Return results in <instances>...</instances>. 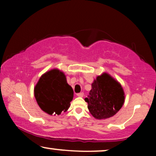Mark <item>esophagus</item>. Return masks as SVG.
Returning <instances> with one entry per match:
<instances>
[{"label":"esophagus","instance_id":"esophagus-1","mask_svg":"<svg viewBox=\"0 0 156 156\" xmlns=\"http://www.w3.org/2000/svg\"><path fill=\"white\" fill-rule=\"evenodd\" d=\"M77 97H84V93H83V92L78 93L77 94Z\"/></svg>","mask_w":156,"mask_h":156}]
</instances>
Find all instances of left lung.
I'll return each mask as SVG.
<instances>
[{"instance_id": "1", "label": "left lung", "mask_w": 156, "mask_h": 156, "mask_svg": "<svg viewBox=\"0 0 156 156\" xmlns=\"http://www.w3.org/2000/svg\"><path fill=\"white\" fill-rule=\"evenodd\" d=\"M124 91L119 83L107 73L98 76L85 98L91 114L97 119L114 116L124 103Z\"/></svg>"}]
</instances>
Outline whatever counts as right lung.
<instances>
[{
  "mask_svg": "<svg viewBox=\"0 0 156 156\" xmlns=\"http://www.w3.org/2000/svg\"><path fill=\"white\" fill-rule=\"evenodd\" d=\"M34 94L40 108L50 115L67 112L74 97L73 89L67 84L65 74L57 69L42 74Z\"/></svg>",
  "mask_w": 156,
  "mask_h": 156,
  "instance_id": "obj_1",
  "label": "right lung"
}]
</instances>
